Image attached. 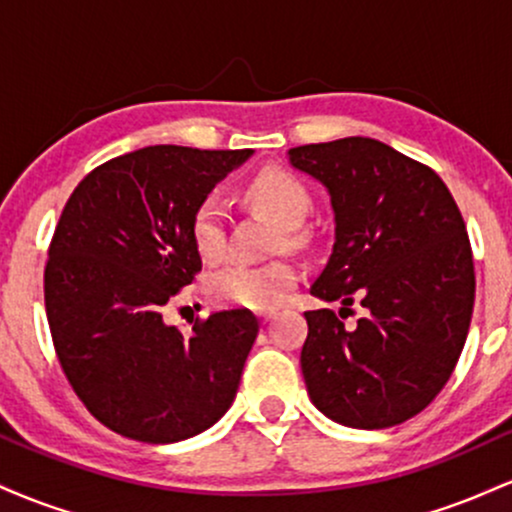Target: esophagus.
Masks as SVG:
<instances>
[{
	"instance_id": "obj_1",
	"label": "esophagus",
	"mask_w": 512,
	"mask_h": 512,
	"mask_svg": "<svg viewBox=\"0 0 512 512\" xmlns=\"http://www.w3.org/2000/svg\"><path fill=\"white\" fill-rule=\"evenodd\" d=\"M274 317H276L274 310H267V313H260V320H262V322H269V320H274Z\"/></svg>"
}]
</instances>
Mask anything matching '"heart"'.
I'll use <instances>...</instances> for the list:
<instances>
[{
	"mask_svg": "<svg viewBox=\"0 0 512 512\" xmlns=\"http://www.w3.org/2000/svg\"><path fill=\"white\" fill-rule=\"evenodd\" d=\"M245 197L284 228V238H296L313 207L305 182L281 166L257 170L245 185ZM190 238L197 255L207 264H216L226 255V214L216 197L197 204L190 219ZM298 269L291 262L276 260L267 264H228L209 276V296L219 305H236L248 310H272L296 286Z\"/></svg>",
	"mask_w": 512,
	"mask_h": 512,
	"instance_id": "b5f03b06",
	"label": "heart"
}]
</instances>
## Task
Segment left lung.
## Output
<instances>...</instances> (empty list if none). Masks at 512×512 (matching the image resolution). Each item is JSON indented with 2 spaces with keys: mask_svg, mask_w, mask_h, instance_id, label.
Listing matches in <instances>:
<instances>
[{
  "mask_svg": "<svg viewBox=\"0 0 512 512\" xmlns=\"http://www.w3.org/2000/svg\"><path fill=\"white\" fill-rule=\"evenodd\" d=\"M289 161L327 187L334 211L332 255L310 293L368 310L356 327L330 308L305 313L308 395L342 426L402 424L448 383L472 322L460 209L436 170L378 139L296 146Z\"/></svg>",
  "mask_w": 512,
  "mask_h": 512,
  "instance_id": "1",
  "label": "left lung"
}]
</instances>
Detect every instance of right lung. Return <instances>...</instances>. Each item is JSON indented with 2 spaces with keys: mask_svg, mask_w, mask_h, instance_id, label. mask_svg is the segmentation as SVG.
Listing matches in <instances>:
<instances>
[{
  "mask_svg": "<svg viewBox=\"0 0 512 512\" xmlns=\"http://www.w3.org/2000/svg\"><path fill=\"white\" fill-rule=\"evenodd\" d=\"M250 156L146 146L91 170L64 204L45 264L52 344L76 397L120 436L178 443L233 404L257 317L221 310L182 334L163 308L202 269L192 211Z\"/></svg>",
  "mask_w": 512,
  "mask_h": 512,
  "instance_id": "obj_1",
  "label": "right lung"
}]
</instances>
